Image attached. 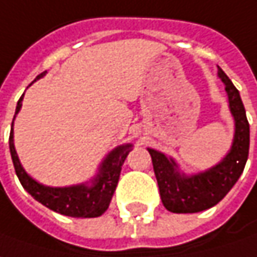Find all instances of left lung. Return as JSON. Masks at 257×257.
I'll return each instance as SVG.
<instances>
[{
	"label": "left lung",
	"instance_id": "obj_1",
	"mask_svg": "<svg viewBox=\"0 0 257 257\" xmlns=\"http://www.w3.org/2000/svg\"><path fill=\"white\" fill-rule=\"evenodd\" d=\"M229 109L234 120L233 142L226 157L216 165L194 174L184 173L173 157L148 148L164 207L171 213H198L216 206L236 184L249 155L250 131L239 90L218 67Z\"/></svg>",
	"mask_w": 257,
	"mask_h": 257
}]
</instances>
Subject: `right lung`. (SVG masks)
<instances>
[{
  "instance_id": "obj_1",
  "label": "right lung",
  "mask_w": 257,
  "mask_h": 257,
  "mask_svg": "<svg viewBox=\"0 0 257 257\" xmlns=\"http://www.w3.org/2000/svg\"><path fill=\"white\" fill-rule=\"evenodd\" d=\"M44 74L46 72L39 74L36 77V80L41 79ZM23 97L24 95L18 100L14 119L23 106ZM14 119H13V125H14ZM131 150H132V144H123V145L113 148L103 158V161L100 162V165L97 168V174L92 180H89L86 183L69 185V187H49V185L40 184L39 181H36L23 168L16 147H14L13 128H11V134H10L11 158H13V164L16 168V174H17L21 185L24 187V190L30 193L31 197H34L43 206H46L56 213H60L63 216H69V217H99L106 211L107 207L110 204L112 195L116 190L122 165H123L125 158L128 157Z\"/></svg>"
}]
</instances>
